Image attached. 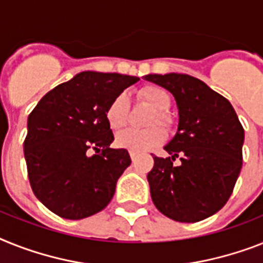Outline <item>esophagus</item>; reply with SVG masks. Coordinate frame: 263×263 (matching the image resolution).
Instances as JSON below:
<instances>
[{
    "label": "esophagus",
    "instance_id": "obj_1",
    "mask_svg": "<svg viewBox=\"0 0 263 263\" xmlns=\"http://www.w3.org/2000/svg\"><path fill=\"white\" fill-rule=\"evenodd\" d=\"M129 153H130V157H132V160H133V161H136L137 157H138V153H137V152H133V151H130Z\"/></svg>",
    "mask_w": 263,
    "mask_h": 263
}]
</instances>
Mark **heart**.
I'll return each instance as SVG.
<instances>
[{"label": "heart", "mask_w": 263, "mask_h": 263, "mask_svg": "<svg viewBox=\"0 0 263 263\" xmlns=\"http://www.w3.org/2000/svg\"><path fill=\"white\" fill-rule=\"evenodd\" d=\"M137 95L141 101H144L151 107L155 108L149 125L160 123L164 127L171 126V117L166 110L172 105V97L166 88L158 84H146L138 90ZM127 107H129V101H127L126 94L123 92L117 95L108 103L106 108V121L112 130L122 129L126 125ZM164 140H165V132L161 127L153 126L146 130H123L117 134L116 144L117 146L127 149V151L145 152L162 144Z\"/></svg>", "instance_id": "1"}]
</instances>
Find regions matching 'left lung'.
I'll return each instance as SVG.
<instances>
[{"label": "left lung", "instance_id": "left-lung-1", "mask_svg": "<svg viewBox=\"0 0 263 263\" xmlns=\"http://www.w3.org/2000/svg\"><path fill=\"white\" fill-rule=\"evenodd\" d=\"M145 79L172 92L179 107L177 133L164 147L169 157L153 156L147 173L152 200L176 222H200L233 194L242 169L243 126L231 103L196 78L151 73Z\"/></svg>", "mask_w": 263, "mask_h": 263}]
</instances>
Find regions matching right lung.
Returning a JSON list of instances; mask_svg holds the SVG:
<instances>
[{
  "mask_svg": "<svg viewBox=\"0 0 263 263\" xmlns=\"http://www.w3.org/2000/svg\"><path fill=\"white\" fill-rule=\"evenodd\" d=\"M138 80L84 71L47 92L32 110L24 156L32 191L49 211L78 220L110 203L132 160L126 149L110 147L114 136L106 108Z\"/></svg>",
  "mask_w": 263,
  "mask_h": 263,
  "instance_id": "add662e5",
  "label": "right lung"
}]
</instances>
